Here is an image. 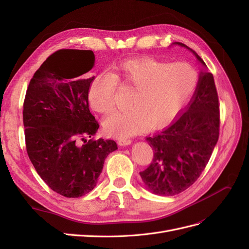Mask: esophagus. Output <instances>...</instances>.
<instances>
[{
    "mask_svg": "<svg viewBox=\"0 0 249 249\" xmlns=\"http://www.w3.org/2000/svg\"><path fill=\"white\" fill-rule=\"evenodd\" d=\"M131 142H132V140L130 138H119L118 139V144L122 146L129 145V144H131Z\"/></svg>",
    "mask_w": 249,
    "mask_h": 249,
    "instance_id": "obj_1",
    "label": "esophagus"
}]
</instances>
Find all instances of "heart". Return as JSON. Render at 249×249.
Wrapping results in <instances>:
<instances>
[{"label": "heart", "instance_id": "obj_1", "mask_svg": "<svg viewBox=\"0 0 249 249\" xmlns=\"http://www.w3.org/2000/svg\"><path fill=\"white\" fill-rule=\"evenodd\" d=\"M135 89L130 109L108 117L105 127L117 137H129L167 124L175 118L197 83V73L186 63L168 64L153 58L127 59L112 72L96 74L90 83L88 100L95 111L110 114L116 108V87Z\"/></svg>", "mask_w": 249, "mask_h": 249}]
</instances>
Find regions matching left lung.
<instances>
[{
  "label": "left lung",
  "instance_id": "left-lung-1",
  "mask_svg": "<svg viewBox=\"0 0 249 249\" xmlns=\"http://www.w3.org/2000/svg\"><path fill=\"white\" fill-rule=\"evenodd\" d=\"M193 53L192 49L175 42ZM219 101L213 74L201 71L197 87L188 106L166 129L146 141L154 150L149 166L140 172L146 189L162 196H172L188 189L206 168L219 137Z\"/></svg>",
  "mask_w": 249,
  "mask_h": 249
}]
</instances>
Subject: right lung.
<instances>
[{"mask_svg": "<svg viewBox=\"0 0 249 249\" xmlns=\"http://www.w3.org/2000/svg\"><path fill=\"white\" fill-rule=\"evenodd\" d=\"M89 50H59L34 73L25 96L26 148L35 170L53 191L80 197L96 186L114 140L91 138L99 123L90 113L88 90L94 77Z\"/></svg>", "mask_w": 249, "mask_h": 249, "instance_id": "1", "label": "right lung"}]
</instances>
